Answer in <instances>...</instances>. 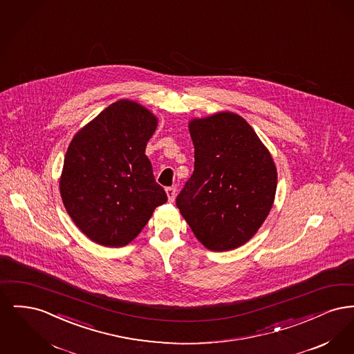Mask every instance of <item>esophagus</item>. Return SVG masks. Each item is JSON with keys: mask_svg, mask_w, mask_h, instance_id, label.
<instances>
[{"mask_svg": "<svg viewBox=\"0 0 354 354\" xmlns=\"http://www.w3.org/2000/svg\"><path fill=\"white\" fill-rule=\"evenodd\" d=\"M166 192H167L169 202H174V201H175V196H176V187H175V185L167 187V188H166Z\"/></svg>", "mask_w": 354, "mask_h": 354, "instance_id": "1", "label": "esophagus"}]
</instances>
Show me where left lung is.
Returning <instances> with one entry per match:
<instances>
[{
    "label": "left lung",
    "mask_w": 354,
    "mask_h": 354,
    "mask_svg": "<svg viewBox=\"0 0 354 354\" xmlns=\"http://www.w3.org/2000/svg\"><path fill=\"white\" fill-rule=\"evenodd\" d=\"M191 178L176 205L194 235L211 251L243 245L268 216L277 185L270 152L247 120L234 113L194 119Z\"/></svg>",
    "instance_id": "left-lung-1"
}]
</instances>
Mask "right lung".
Instances as JSON below:
<instances>
[{
	"instance_id": "obj_1",
	"label": "right lung",
	"mask_w": 354,
	"mask_h": 354,
	"mask_svg": "<svg viewBox=\"0 0 354 354\" xmlns=\"http://www.w3.org/2000/svg\"><path fill=\"white\" fill-rule=\"evenodd\" d=\"M156 118L122 100L78 131L59 182L62 202L84 235L104 247H123L143 230L167 194L158 185L146 146Z\"/></svg>"
}]
</instances>
